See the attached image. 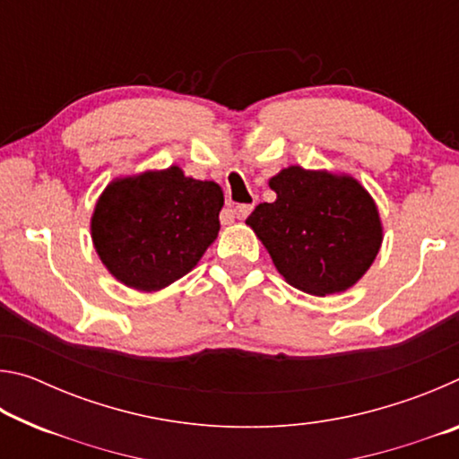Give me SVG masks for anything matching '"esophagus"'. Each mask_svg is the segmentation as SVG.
I'll use <instances>...</instances> for the list:
<instances>
[{"label": "esophagus", "instance_id": "1", "mask_svg": "<svg viewBox=\"0 0 459 459\" xmlns=\"http://www.w3.org/2000/svg\"><path fill=\"white\" fill-rule=\"evenodd\" d=\"M251 211H253V204H237L235 208H232V214H235L238 221H245L247 216L251 214Z\"/></svg>", "mask_w": 459, "mask_h": 459}]
</instances>
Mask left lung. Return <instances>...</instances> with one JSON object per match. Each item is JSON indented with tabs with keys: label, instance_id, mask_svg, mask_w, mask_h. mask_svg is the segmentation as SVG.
<instances>
[{
	"label": "left lung",
	"instance_id": "8db88e82",
	"mask_svg": "<svg viewBox=\"0 0 459 459\" xmlns=\"http://www.w3.org/2000/svg\"><path fill=\"white\" fill-rule=\"evenodd\" d=\"M275 202L247 219L273 265L295 290L332 295L351 290L375 263L383 221L370 192L344 172L283 168L269 178Z\"/></svg>",
	"mask_w": 459,
	"mask_h": 459
}]
</instances>
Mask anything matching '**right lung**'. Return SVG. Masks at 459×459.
I'll use <instances>...</instances> for the list:
<instances>
[{
  "label": "right lung",
  "mask_w": 459,
  "mask_h": 459,
  "mask_svg": "<svg viewBox=\"0 0 459 459\" xmlns=\"http://www.w3.org/2000/svg\"><path fill=\"white\" fill-rule=\"evenodd\" d=\"M222 188L194 180L180 166L119 176L91 216L100 263L119 283L155 293L198 265L219 237Z\"/></svg>",
  "instance_id": "right-lung-1"
}]
</instances>
